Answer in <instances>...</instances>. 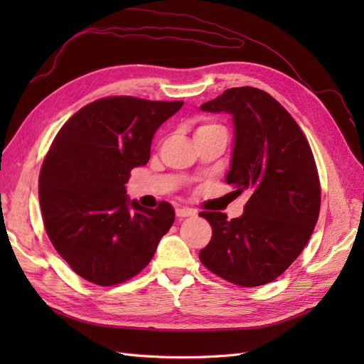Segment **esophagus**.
Segmentation results:
<instances>
[{
    "mask_svg": "<svg viewBox=\"0 0 364 364\" xmlns=\"http://www.w3.org/2000/svg\"><path fill=\"white\" fill-rule=\"evenodd\" d=\"M176 215H178L179 218H185V217H194L196 215V211L191 208H178L176 209Z\"/></svg>",
    "mask_w": 364,
    "mask_h": 364,
    "instance_id": "obj_1",
    "label": "esophagus"
}]
</instances>
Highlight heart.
Masks as SVG:
<instances>
[{
  "label": "heart",
  "mask_w": 364,
  "mask_h": 364,
  "mask_svg": "<svg viewBox=\"0 0 364 364\" xmlns=\"http://www.w3.org/2000/svg\"><path fill=\"white\" fill-rule=\"evenodd\" d=\"M214 127H220V126H215V124H205V126H200L199 129L196 130V134H199V132L202 130H208V129H214Z\"/></svg>",
  "instance_id": "heart-1"
}]
</instances>
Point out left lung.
I'll use <instances>...</instances> for the list:
<instances>
[{"label":"left lung","mask_w":364,"mask_h":364,"mask_svg":"<svg viewBox=\"0 0 364 364\" xmlns=\"http://www.w3.org/2000/svg\"><path fill=\"white\" fill-rule=\"evenodd\" d=\"M232 115L234 149L226 182L249 191L243 215L200 213L213 238L199 258L241 287L277 279L310 240L321 209V183L310 144L293 117L266 91L230 87L200 106Z\"/></svg>","instance_id":"obj_1"}]
</instances>
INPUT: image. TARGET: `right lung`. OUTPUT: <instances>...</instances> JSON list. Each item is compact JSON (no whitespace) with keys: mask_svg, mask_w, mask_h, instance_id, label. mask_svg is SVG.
I'll use <instances>...</instances> for the list:
<instances>
[{"mask_svg":"<svg viewBox=\"0 0 364 364\" xmlns=\"http://www.w3.org/2000/svg\"><path fill=\"white\" fill-rule=\"evenodd\" d=\"M182 105L100 98L54 138L39 174L42 218L54 249L83 279L115 285L134 278L171 228L170 203L142 208L124 185L130 170L149 162L156 130Z\"/></svg>","mask_w":364,"mask_h":364,"instance_id":"add662e5","label":"right lung"}]
</instances>
